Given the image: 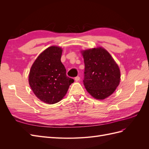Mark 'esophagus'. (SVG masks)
<instances>
[{
  "label": "esophagus",
  "instance_id": "34e87169",
  "mask_svg": "<svg viewBox=\"0 0 149 149\" xmlns=\"http://www.w3.org/2000/svg\"><path fill=\"white\" fill-rule=\"evenodd\" d=\"M74 79H75L76 81L77 82V81H79L80 80V78L79 77V76H77V77H76V78H74Z\"/></svg>",
  "mask_w": 149,
  "mask_h": 149
}]
</instances>
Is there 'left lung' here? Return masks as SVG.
<instances>
[{
    "instance_id": "obj_1",
    "label": "left lung",
    "mask_w": 149,
    "mask_h": 149,
    "mask_svg": "<svg viewBox=\"0 0 149 149\" xmlns=\"http://www.w3.org/2000/svg\"><path fill=\"white\" fill-rule=\"evenodd\" d=\"M84 62L83 84L87 91L97 100H104L113 93L120 80L118 65L102 47L81 52Z\"/></svg>"
}]
</instances>
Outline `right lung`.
I'll list each match as a JSON object with an SVG mask.
<instances>
[{
  "instance_id": "add662e5",
  "label": "right lung",
  "mask_w": 149,
  "mask_h": 149,
  "mask_svg": "<svg viewBox=\"0 0 149 149\" xmlns=\"http://www.w3.org/2000/svg\"><path fill=\"white\" fill-rule=\"evenodd\" d=\"M61 48L52 46L37 57L31 67L29 82L40 101L49 104L60 101L74 79L68 77L61 61Z\"/></svg>"
}]
</instances>
